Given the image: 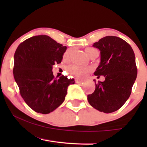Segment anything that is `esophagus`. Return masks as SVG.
Instances as JSON below:
<instances>
[{"label":"esophagus","instance_id":"esophagus-1","mask_svg":"<svg viewBox=\"0 0 147 147\" xmlns=\"http://www.w3.org/2000/svg\"><path fill=\"white\" fill-rule=\"evenodd\" d=\"M82 82H83V80H80V79H78V80H76V83H81Z\"/></svg>","mask_w":147,"mask_h":147}]
</instances>
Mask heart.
<instances>
[{
    "mask_svg": "<svg viewBox=\"0 0 147 147\" xmlns=\"http://www.w3.org/2000/svg\"><path fill=\"white\" fill-rule=\"evenodd\" d=\"M71 49H67L65 53H64L63 55V59L64 60H67L69 59L71 55ZM85 52L86 55L91 58L94 56H98V51L94 48L92 47H88L86 48L85 49ZM67 71L69 72H71L75 74L77 76H80V77H83L89 73L90 71V68L89 67H78L76 65H70L69 67H67Z\"/></svg>",
    "mask_w": 147,
    "mask_h": 147,
    "instance_id": "heart-1",
    "label": "heart"
}]
</instances>
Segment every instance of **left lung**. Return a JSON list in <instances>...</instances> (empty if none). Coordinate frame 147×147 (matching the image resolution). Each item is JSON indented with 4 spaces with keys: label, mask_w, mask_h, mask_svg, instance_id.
<instances>
[{
    "label": "left lung",
    "mask_w": 147,
    "mask_h": 147,
    "mask_svg": "<svg viewBox=\"0 0 147 147\" xmlns=\"http://www.w3.org/2000/svg\"><path fill=\"white\" fill-rule=\"evenodd\" d=\"M93 47L100 51V63L94 75L104 76L105 80L96 84L88 100L100 112L111 113L121 108L130 97L137 76L135 55L127 42L115 36L102 38Z\"/></svg>",
    "instance_id": "left-lung-1"
}]
</instances>
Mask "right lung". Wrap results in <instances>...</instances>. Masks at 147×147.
Listing matches in <instances>:
<instances>
[{"mask_svg":"<svg viewBox=\"0 0 147 147\" xmlns=\"http://www.w3.org/2000/svg\"><path fill=\"white\" fill-rule=\"evenodd\" d=\"M67 49L47 35L34 36L18 46L13 75L26 104L38 113L53 112L63 103L74 79L54 77L52 68L60 63Z\"/></svg>","mask_w":147,"mask_h":147,"instance_id":"obj_1","label":"right lung"}]
</instances>
